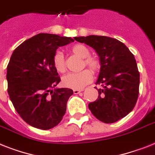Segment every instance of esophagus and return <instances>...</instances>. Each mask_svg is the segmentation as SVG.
Instances as JSON below:
<instances>
[{
	"instance_id": "esophagus-1",
	"label": "esophagus",
	"mask_w": 155,
	"mask_h": 155,
	"mask_svg": "<svg viewBox=\"0 0 155 155\" xmlns=\"http://www.w3.org/2000/svg\"><path fill=\"white\" fill-rule=\"evenodd\" d=\"M82 90H78V89H74L73 90V92L75 95H77V94H79L80 92H81Z\"/></svg>"
}]
</instances>
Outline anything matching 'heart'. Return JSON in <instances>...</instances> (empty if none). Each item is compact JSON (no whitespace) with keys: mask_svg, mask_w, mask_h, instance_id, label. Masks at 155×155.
<instances>
[{"mask_svg":"<svg viewBox=\"0 0 155 155\" xmlns=\"http://www.w3.org/2000/svg\"><path fill=\"white\" fill-rule=\"evenodd\" d=\"M71 52L79 57L84 59L83 68L87 67L93 73L97 72L100 68V62L96 57L90 56L89 49L82 44H77L71 48ZM53 64L60 72L66 71L64 56L62 52L56 51L53 56ZM92 74L89 70L85 69L78 73H69L62 79L63 85L66 87L72 89H81L91 83L92 80Z\"/></svg>","mask_w":155,"mask_h":155,"instance_id":"obj_1","label":"heart"}]
</instances>
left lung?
Here are the masks:
<instances>
[{"instance_id": "obj_1", "label": "left lung", "mask_w": 155, "mask_h": 155, "mask_svg": "<svg viewBox=\"0 0 155 155\" xmlns=\"http://www.w3.org/2000/svg\"><path fill=\"white\" fill-rule=\"evenodd\" d=\"M76 41L95 49L99 56L100 71L96 85L99 95L90 103L91 112L99 121L113 123L134 109L139 97V75L134 55L123 43L104 36H79Z\"/></svg>"}]
</instances>
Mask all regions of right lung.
<instances>
[{
    "label": "right lung",
    "mask_w": 155,
    "mask_h": 155,
    "mask_svg": "<svg viewBox=\"0 0 155 155\" xmlns=\"http://www.w3.org/2000/svg\"><path fill=\"white\" fill-rule=\"evenodd\" d=\"M73 41L71 37L40 33L12 52L6 75L8 95L16 112L33 127L51 129L66 112L67 102L73 91L55 88L60 78L53 56L58 48Z\"/></svg>",
    "instance_id": "right-lung-1"
}]
</instances>
